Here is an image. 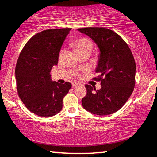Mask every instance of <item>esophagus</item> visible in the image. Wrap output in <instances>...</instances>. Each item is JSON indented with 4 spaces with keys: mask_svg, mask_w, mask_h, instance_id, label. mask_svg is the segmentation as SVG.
Masks as SVG:
<instances>
[{
    "mask_svg": "<svg viewBox=\"0 0 157 157\" xmlns=\"http://www.w3.org/2000/svg\"><path fill=\"white\" fill-rule=\"evenodd\" d=\"M79 85L78 82H73V83H72V86H73V87L76 86V85Z\"/></svg>",
    "mask_w": 157,
    "mask_h": 157,
    "instance_id": "obj_1",
    "label": "esophagus"
}]
</instances>
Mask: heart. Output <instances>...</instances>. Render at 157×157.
Segmentation results:
<instances>
[{
    "label": "heart",
    "mask_w": 157,
    "mask_h": 157,
    "mask_svg": "<svg viewBox=\"0 0 157 157\" xmlns=\"http://www.w3.org/2000/svg\"><path fill=\"white\" fill-rule=\"evenodd\" d=\"M73 45H74L78 53L84 52H88L90 53L93 50V43L90 39L88 38V37H80L73 43Z\"/></svg>",
    "instance_id": "1"
}]
</instances>
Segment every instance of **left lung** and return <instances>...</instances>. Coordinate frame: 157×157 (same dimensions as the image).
<instances>
[{
  "instance_id": "1",
  "label": "left lung",
  "mask_w": 157,
  "mask_h": 157,
  "mask_svg": "<svg viewBox=\"0 0 157 157\" xmlns=\"http://www.w3.org/2000/svg\"><path fill=\"white\" fill-rule=\"evenodd\" d=\"M90 37L100 53L96 72L101 88L85 85L87 94L82 99L83 108L92 114L104 116L120 109L133 91L136 66L128 44L118 34L104 27L77 29Z\"/></svg>"
}]
</instances>
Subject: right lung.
I'll use <instances>...</instances> for the list:
<instances>
[{
  "instance_id": "1",
  "label": "right lung",
  "mask_w": 157,
  "mask_h": 157,
  "mask_svg": "<svg viewBox=\"0 0 157 157\" xmlns=\"http://www.w3.org/2000/svg\"><path fill=\"white\" fill-rule=\"evenodd\" d=\"M71 28L46 29L35 35L26 43L15 69L18 94L25 106L43 117L62 109L64 97L72 88L51 80L50 72L58 64L59 52Z\"/></svg>"
}]
</instances>
